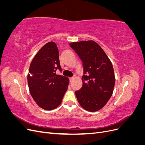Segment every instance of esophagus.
Here are the masks:
<instances>
[{
    "label": "esophagus",
    "instance_id": "34e87169",
    "mask_svg": "<svg viewBox=\"0 0 145 145\" xmlns=\"http://www.w3.org/2000/svg\"><path fill=\"white\" fill-rule=\"evenodd\" d=\"M74 80V77H71V78H69V81H70V82H72Z\"/></svg>",
    "mask_w": 145,
    "mask_h": 145
}]
</instances>
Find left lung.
<instances>
[{"mask_svg": "<svg viewBox=\"0 0 145 145\" xmlns=\"http://www.w3.org/2000/svg\"><path fill=\"white\" fill-rule=\"evenodd\" d=\"M82 60L84 75L83 85L75 94L85 110L95 112L102 109L111 98L116 78L110 59L100 46L93 40L69 43Z\"/></svg>", "mask_w": 145, "mask_h": 145, "instance_id": "left-lung-1", "label": "left lung"}]
</instances>
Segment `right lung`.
Returning <instances> with one entry per match:
<instances>
[{
  "label": "right lung",
  "instance_id": "right-lung-1",
  "mask_svg": "<svg viewBox=\"0 0 145 145\" xmlns=\"http://www.w3.org/2000/svg\"><path fill=\"white\" fill-rule=\"evenodd\" d=\"M58 69L62 71L58 48L54 42H50L34 56L27 77L31 95L38 106L45 110L57 108L68 89L69 78L56 74Z\"/></svg>",
  "mask_w": 145,
  "mask_h": 145
}]
</instances>
